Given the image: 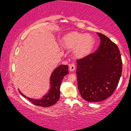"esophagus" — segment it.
I'll return each mask as SVG.
<instances>
[{"label":"esophagus","instance_id":"obj_1","mask_svg":"<svg viewBox=\"0 0 131 131\" xmlns=\"http://www.w3.org/2000/svg\"><path fill=\"white\" fill-rule=\"evenodd\" d=\"M75 70V65L73 63H71L69 65V70L71 71V72H73Z\"/></svg>","mask_w":131,"mask_h":131}]
</instances>
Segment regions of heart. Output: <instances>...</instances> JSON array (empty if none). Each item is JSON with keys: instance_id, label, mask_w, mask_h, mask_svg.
I'll return each instance as SVG.
<instances>
[{"instance_id": "b5f03b06", "label": "heart", "mask_w": 131, "mask_h": 131, "mask_svg": "<svg viewBox=\"0 0 131 131\" xmlns=\"http://www.w3.org/2000/svg\"><path fill=\"white\" fill-rule=\"evenodd\" d=\"M94 41L90 35L74 32L68 35L63 40V45L69 49H73V54L77 57L88 54L94 46Z\"/></svg>"}]
</instances>
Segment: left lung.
<instances>
[{
	"instance_id": "obj_1",
	"label": "left lung",
	"mask_w": 131,
	"mask_h": 131,
	"mask_svg": "<svg viewBox=\"0 0 131 131\" xmlns=\"http://www.w3.org/2000/svg\"><path fill=\"white\" fill-rule=\"evenodd\" d=\"M97 50L77 60V78L81 96L86 101L105 100L114 92L122 73L120 52L116 44L100 33Z\"/></svg>"
}]
</instances>
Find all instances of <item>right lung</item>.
<instances>
[{"instance_id": "1", "label": "right lung", "mask_w": 131, "mask_h": 131, "mask_svg": "<svg viewBox=\"0 0 131 131\" xmlns=\"http://www.w3.org/2000/svg\"><path fill=\"white\" fill-rule=\"evenodd\" d=\"M69 73L68 66L62 65L58 66L53 71L50 77V88L47 94L41 99H32L27 97L19 90V92L24 97L28 98L35 105L49 107L56 103L60 97V86L63 77Z\"/></svg>"}]
</instances>
